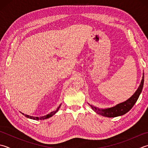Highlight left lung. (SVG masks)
Returning <instances> with one entry per match:
<instances>
[{
    "mask_svg": "<svg viewBox=\"0 0 148 148\" xmlns=\"http://www.w3.org/2000/svg\"><path fill=\"white\" fill-rule=\"evenodd\" d=\"M144 73L143 79L141 80V82L139 86H138L137 90L135 91V93L130 97L128 99L124 101L123 103L117 104L111 108H99L97 107H95L92 105H88L91 106L92 109L94 112L97 113V114L103 115L104 117H115L118 116H121V115H124L127 112H129L132 109L133 106H134L135 103L137 102L138 97L141 94L142 90H143V86H144Z\"/></svg>",
    "mask_w": 148,
    "mask_h": 148,
    "instance_id": "8db88e82",
    "label": "left lung"
}]
</instances>
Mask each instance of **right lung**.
<instances>
[{
	"label": "right lung",
	"mask_w": 148,
	"mask_h": 148,
	"mask_svg": "<svg viewBox=\"0 0 148 148\" xmlns=\"http://www.w3.org/2000/svg\"><path fill=\"white\" fill-rule=\"evenodd\" d=\"M60 106H61V105L58 107V108L56 109V110H55V111H53V112H51L50 114H47V115H44V116H42V117H34V116H30V115H26V114H23V113H22V114H23L24 115H25V116L26 117H27V118H29V119H33V120H43V119H49V118H50V117H51L52 116H53V115L56 114V113L59 110V109H60Z\"/></svg>",
	"instance_id": "1"
}]
</instances>
